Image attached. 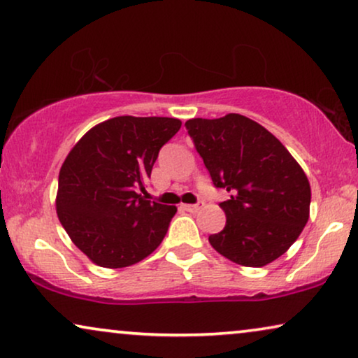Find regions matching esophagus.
Wrapping results in <instances>:
<instances>
[{
	"instance_id": "1",
	"label": "esophagus",
	"mask_w": 358,
	"mask_h": 358,
	"mask_svg": "<svg viewBox=\"0 0 358 358\" xmlns=\"http://www.w3.org/2000/svg\"><path fill=\"white\" fill-rule=\"evenodd\" d=\"M185 210H188V213H198V210H201V208H203V204L198 203V204H183L181 206Z\"/></svg>"
}]
</instances>
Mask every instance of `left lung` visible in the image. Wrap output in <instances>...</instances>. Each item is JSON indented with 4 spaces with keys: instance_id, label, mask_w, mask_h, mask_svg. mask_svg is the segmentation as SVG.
Listing matches in <instances>:
<instances>
[{
    "instance_id": "obj_1",
    "label": "left lung",
    "mask_w": 358,
    "mask_h": 358,
    "mask_svg": "<svg viewBox=\"0 0 358 358\" xmlns=\"http://www.w3.org/2000/svg\"><path fill=\"white\" fill-rule=\"evenodd\" d=\"M215 188L225 227L213 248L240 266L263 268L285 253L310 217L311 189L303 169L264 127L238 113L185 123Z\"/></svg>"
}]
</instances>
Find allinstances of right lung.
<instances>
[{
	"instance_id": "obj_1",
	"label": "right lung",
	"mask_w": 358,
	"mask_h": 358,
	"mask_svg": "<svg viewBox=\"0 0 358 358\" xmlns=\"http://www.w3.org/2000/svg\"><path fill=\"white\" fill-rule=\"evenodd\" d=\"M180 128L177 118L115 117L90 128L64 159L57 214L94 264L127 268L162 243L177 208L138 189L144 191L160 148Z\"/></svg>"
}]
</instances>
